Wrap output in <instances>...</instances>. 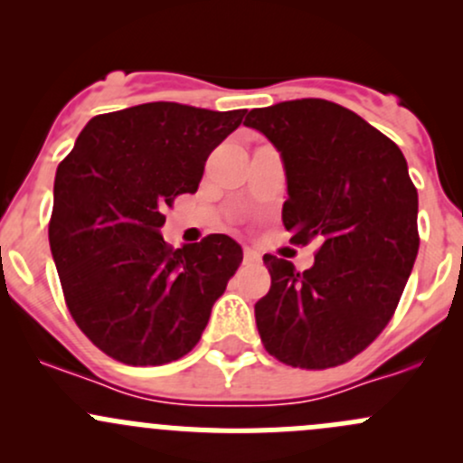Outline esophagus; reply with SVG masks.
I'll return each instance as SVG.
<instances>
[{
  "mask_svg": "<svg viewBox=\"0 0 463 463\" xmlns=\"http://www.w3.org/2000/svg\"><path fill=\"white\" fill-rule=\"evenodd\" d=\"M261 260V255L255 249H244V261L246 264H258Z\"/></svg>",
  "mask_w": 463,
  "mask_h": 463,
  "instance_id": "34e87169",
  "label": "esophagus"
}]
</instances>
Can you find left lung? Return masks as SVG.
<instances>
[{
  "label": "left lung",
  "instance_id": "8db88e82",
  "mask_svg": "<svg viewBox=\"0 0 463 463\" xmlns=\"http://www.w3.org/2000/svg\"><path fill=\"white\" fill-rule=\"evenodd\" d=\"M246 128L282 158L293 244H318L311 269L264 255L270 288L255 305L278 361L325 370L361 354L394 314L419 253V197L403 152L367 120L320 98L250 109Z\"/></svg>",
  "mask_w": 463,
  "mask_h": 463
}]
</instances>
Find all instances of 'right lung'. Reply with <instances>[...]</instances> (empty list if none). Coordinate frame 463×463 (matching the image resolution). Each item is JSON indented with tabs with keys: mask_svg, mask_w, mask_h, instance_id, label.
Returning <instances> with one entry per match:
<instances>
[{
	"mask_svg": "<svg viewBox=\"0 0 463 463\" xmlns=\"http://www.w3.org/2000/svg\"><path fill=\"white\" fill-rule=\"evenodd\" d=\"M246 109L145 102L91 118L60 163L49 244L73 320L107 356L163 365L202 338L241 261L228 235L172 250L176 194L197 193L205 158Z\"/></svg>",
	"mask_w": 463,
	"mask_h": 463,
	"instance_id": "right-lung-1",
	"label": "right lung"
}]
</instances>
